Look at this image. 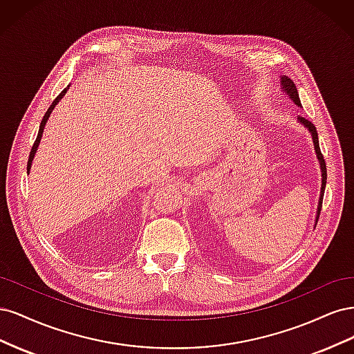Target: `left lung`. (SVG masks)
Instances as JSON below:
<instances>
[{"label": "left lung", "mask_w": 354, "mask_h": 354, "mask_svg": "<svg viewBox=\"0 0 354 354\" xmlns=\"http://www.w3.org/2000/svg\"><path fill=\"white\" fill-rule=\"evenodd\" d=\"M281 91L285 93L289 99H291L298 108H303L301 106V102H299V97H298V91H297V87L295 84L289 80L288 77H285V75H282L281 77ZM297 122L301 124L304 128H307V131L312 134V138H313V145H315V152H316V158L319 160V165H320V173H322V186H320V195H319V202H317V209H316V218H315V224L317 223L319 220V214H320V209H322V201H324V194H325V186H326V165H325V159L322 156V153H320V147H319V138H317V131H316V127L307 121L306 118L303 116H298L297 118Z\"/></svg>", "instance_id": "1"}]
</instances>
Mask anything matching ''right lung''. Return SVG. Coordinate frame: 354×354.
<instances>
[{
    "label": "right lung",
    "instance_id": "1",
    "mask_svg": "<svg viewBox=\"0 0 354 354\" xmlns=\"http://www.w3.org/2000/svg\"><path fill=\"white\" fill-rule=\"evenodd\" d=\"M69 90V85L68 87L63 90L57 97H56V100L51 103V106L48 108V111L46 112V115H44V118H42V121H41V125H39V131H38V136H37V140H35V143H34V146H32V151H30V155H29V159H28V174H29V171H30V167H32V160H34V158H35V153H37V151H38V146H39V142H41V137H42V133H44V127H46V124H47V121H48V118H50V115H51V112H53V109L56 108V104L62 100V97L63 95L66 94V91Z\"/></svg>",
    "mask_w": 354,
    "mask_h": 354
}]
</instances>
